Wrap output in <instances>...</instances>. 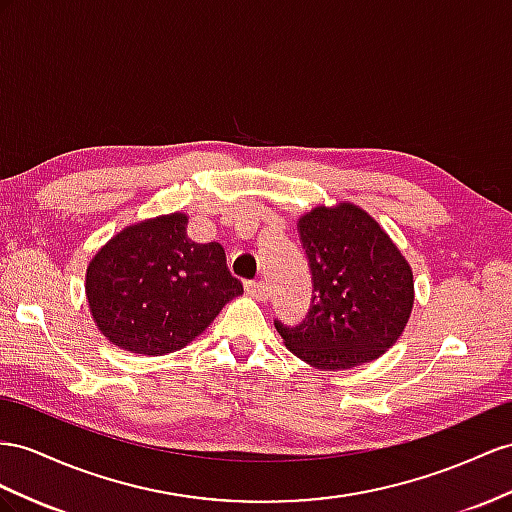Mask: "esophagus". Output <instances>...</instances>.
Wrapping results in <instances>:
<instances>
[{
    "mask_svg": "<svg viewBox=\"0 0 512 512\" xmlns=\"http://www.w3.org/2000/svg\"><path fill=\"white\" fill-rule=\"evenodd\" d=\"M244 287H246V294L253 296L255 300H268L270 296V290L264 281H248Z\"/></svg>",
    "mask_w": 512,
    "mask_h": 512,
    "instance_id": "34e87169",
    "label": "esophagus"
}]
</instances>
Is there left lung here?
Returning <instances> with one entry per match:
<instances>
[{
  "mask_svg": "<svg viewBox=\"0 0 512 512\" xmlns=\"http://www.w3.org/2000/svg\"><path fill=\"white\" fill-rule=\"evenodd\" d=\"M313 296L305 320H274L285 346L320 370H348L396 344L413 309V272L378 222L352 203L298 220Z\"/></svg>",
  "mask_w": 512,
  "mask_h": 512,
  "instance_id": "left-lung-1",
  "label": "left lung"
}]
</instances>
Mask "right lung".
I'll list each match as a JSON object with an SVG mask.
<instances>
[{"label": "right lung", "mask_w": 512, "mask_h": 512, "mask_svg": "<svg viewBox=\"0 0 512 512\" xmlns=\"http://www.w3.org/2000/svg\"><path fill=\"white\" fill-rule=\"evenodd\" d=\"M186 225V214L138 222L90 261V313L114 346L155 357L181 350L244 292L225 248L192 242Z\"/></svg>", "instance_id": "1"}]
</instances>
